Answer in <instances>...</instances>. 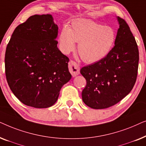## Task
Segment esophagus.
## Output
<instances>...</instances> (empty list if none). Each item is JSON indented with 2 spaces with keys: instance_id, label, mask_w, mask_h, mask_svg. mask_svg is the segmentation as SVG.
I'll return each mask as SVG.
<instances>
[{
  "instance_id": "1",
  "label": "esophagus",
  "mask_w": 146,
  "mask_h": 146,
  "mask_svg": "<svg viewBox=\"0 0 146 146\" xmlns=\"http://www.w3.org/2000/svg\"><path fill=\"white\" fill-rule=\"evenodd\" d=\"M69 71L70 72L73 77L78 75L80 74V67L79 65L73 60H70L68 64Z\"/></svg>"
}]
</instances>
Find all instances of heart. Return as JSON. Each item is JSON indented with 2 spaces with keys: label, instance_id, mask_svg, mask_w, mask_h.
<instances>
[{
  "label": "heart",
  "instance_id": "obj_1",
  "mask_svg": "<svg viewBox=\"0 0 146 146\" xmlns=\"http://www.w3.org/2000/svg\"><path fill=\"white\" fill-rule=\"evenodd\" d=\"M115 41L114 30L90 20H75L68 29L64 27L58 36L59 48L68 54L78 42V50L86 63L97 62L106 56Z\"/></svg>",
  "mask_w": 146,
  "mask_h": 146
}]
</instances>
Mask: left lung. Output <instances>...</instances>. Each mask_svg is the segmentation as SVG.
Instances as JSON below:
<instances>
[{"label": "left lung", "mask_w": 146, "mask_h": 146, "mask_svg": "<svg viewBox=\"0 0 146 146\" xmlns=\"http://www.w3.org/2000/svg\"><path fill=\"white\" fill-rule=\"evenodd\" d=\"M117 19L119 28L111 50L104 58L80 70L86 80L82 100L93 109L116 104L130 92L136 81L139 62L136 41L125 20Z\"/></svg>", "instance_id": "obj_1"}]
</instances>
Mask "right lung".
Returning <instances> with one entry per match:
<instances>
[{"instance_id":"right-lung-1","label":"right lung","mask_w":146,"mask_h":146,"mask_svg":"<svg viewBox=\"0 0 146 146\" xmlns=\"http://www.w3.org/2000/svg\"><path fill=\"white\" fill-rule=\"evenodd\" d=\"M58 27L51 15H34L14 31L5 52V74L11 91L29 106L54 104L71 79L69 58L57 47Z\"/></svg>"}]
</instances>
